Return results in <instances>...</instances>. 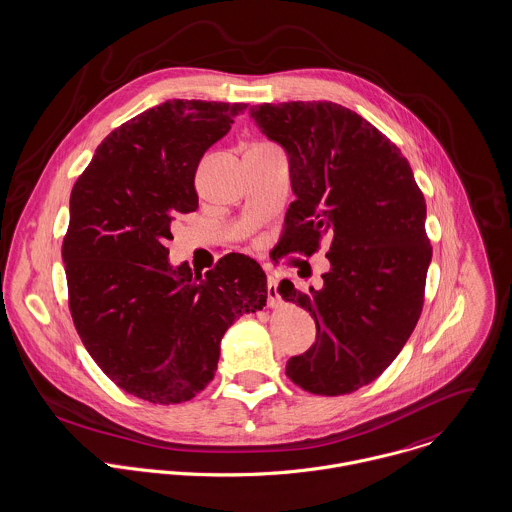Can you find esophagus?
Here are the masks:
<instances>
[{"label": "esophagus", "instance_id": "1", "mask_svg": "<svg viewBox=\"0 0 512 512\" xmlns=\"http://www.w3.org/2000/svg\"><path fill=\"white\" fill-rule=\"evenodd\" d=\"M277 279L275 277H267V301H269V307H279L281 305V295L277 291Z\"/></svg>", "mask_w": 512, "mask_h": 512}]
</instances>
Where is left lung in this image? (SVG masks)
I'll list each match as a JSON object with an SVG mask.
<instances>
[{
  "label": "left lung",
  "instance_id": "left-lung-1",
  "mask_svg": "<svg viewBox=\"0 0 512 512\" xmlns=\"http://www.w3.org/2000/svg\"><path fill=\"white\" fill-rule=\"evenodd\" d=\"M249 112L289 154L297 200L285 215V253L310 257L328 243L320 289L279 285L316 324V342L287 362V376L316 396L352 394L396 360L419 320L431 261L423 194L400 148L342 104Z\"/></svg>",
  "mask_w": 512,
  "mask_h": 512
}]
</instances>
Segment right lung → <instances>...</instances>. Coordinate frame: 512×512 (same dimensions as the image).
<instances>
[{
  "mask_svg": "<svg viewBox=\"0 0 512 512\" xmlns=\"http://www.w3.org/2000/svg\"><path fill=\"white\" fill-rule=\"evenodd\" d=\"M247 104L166 101L99 144L71 192L63 239L69 310L104 374L150 404H182L213 380L219 342L267 303L261 265L241 253L211 271L172 267L174 217L198 209L196 170Z\"/></svg>",
  "mask_w": 512,
  "mask_h": 512,
  "instance_id": "obj_1",
  "label": "right lung"
}]
</instances>
